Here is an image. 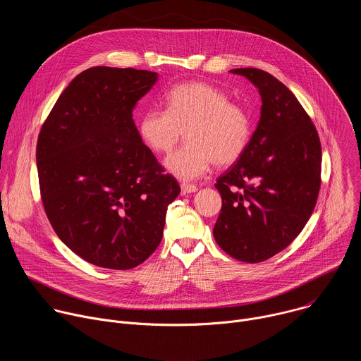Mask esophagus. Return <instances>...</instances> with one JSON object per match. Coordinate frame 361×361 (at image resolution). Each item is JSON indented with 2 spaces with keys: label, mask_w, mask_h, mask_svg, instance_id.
Wrapping results in <instances>:
<instances>
[{
  "label": "esophagus",
  "mask_w": 361,
  "mask_h": 361,
  "mask_svg": "<svg viewBox=\"0 0 361 361\" xmlns=\"http://www.w3.org/2000/svg\"><path fill=\"white\" fill-rule=\"evenodd\" d=\"M197 187L194 184H181V194H190V192H195Z\"/></svg>",
  "instance_id": "obj_1"
}]
</instances>
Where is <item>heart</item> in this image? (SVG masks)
<instances>
[{"instance_id": "1", "label": "heart", "mask_w": 361, "mask_h": 361, "mask_svg": "<svg viewBox=\"0 0 361 361\" xmlns=\"http://www.w3.org/2000/svg\"><path fill=\"white\" fill-rule=\"evenodd\" d=\"M185 130V142L164 166L183 181L197 180L210 170L231 166L251 140V117L230 95L207 82H185L166 94V110H148L138 123L141 141L154 152H169Z\"/></svg>"}]
</instances>
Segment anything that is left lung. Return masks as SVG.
<instances>
[{
  "label": "left lung",
  "mask_w": 361,
  "mask_h": 361,
  "mask_svg": "<svg viewBox=\"0 0 361 361\" xmlns=\"http://www.w3.org/2000/svg\"><path fill=\"white\" fill-rule=\"evenodd\" d=\"M262 95V116L243 157L217 178L223 198L213 234L233 259L269 260L301 233L322 184V144L295 95L259 68H235Z\"/></svg>",
  "instance_id": "8db88e82"
}]
</instances>
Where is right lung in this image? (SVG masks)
<instances>
[{"mask_svg": "<svg viewBox=\"0 0 361 361\" xmlns=\"http://www.w3.org/2000/svg\"><path fill=\"white\" fill-rule=\"evenodd\" d=\"M157 73L92 67L63 91L37 141L45 214L85 262L130 270L156 251L180 185L141 141L137 101Z\"/></svg>", "mask_w": 361, "mask_h": 361, "instance_id": "right-lung-1", "label": "right lung"}]
</instances>
